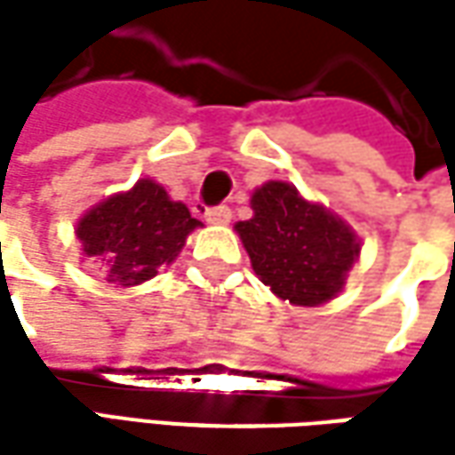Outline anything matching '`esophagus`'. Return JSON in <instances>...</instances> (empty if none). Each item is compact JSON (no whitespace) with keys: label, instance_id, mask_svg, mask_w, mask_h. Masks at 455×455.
<instances>
[{"label":"esophagus","instance_id":"obj_1","mask_svg":"<svg viewBox=\"0 0 455 455\" xmlns=\"http://www.w3.org/2000/svg\"><path fill=\"white\" fill-rule=\"evenodd\" d=\"M230 218H233V212H230V207H228V204H218V207L204 210V220H207L210 225H228Z\"/></svg>","mask_w":455,"mask_h":455}]
</instances>
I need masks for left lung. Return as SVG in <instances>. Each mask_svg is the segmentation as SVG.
Segmentation results:
<instances>
[{"label": "left lung", "mask_w": 455, "mask_h": 455, "mask_svg": "<svg viewBox=\"0 0 455 455\" xmlns=\"http://www.w3.org/2000/svg\"><path fill=\"white\" fill-rule=\"evenodd\" d=\"M251 207L253 218L237 222L235 230L255 275L291 304L331 301L359 258L355 230L286 182L258 187Z\"/></svg>", "instance_id": "left-lung-1"}]
</instances>
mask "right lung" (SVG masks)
Wrapping results in <instances>:
<instances>
[{
  "label": "right lung",
  "instance_id": "obj_1",
  "mask_svg": "<svg viewBox=\"0 0 455 455\" xmlns=\"http://www.w3.org/2000/svg\"><path fill=\"white\" fill-rule=\"evenodd\" d=\"M182 202L169 200L154 180H139L78 220L76 235L83 253L98 258L103 278L116 286H139L169 266L182 251L187 235L200 228Z\"/></svg>",
  "mask_w": 455,
  "mask_h": 455
}]
</instances>
